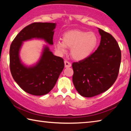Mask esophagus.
<instances>
[{"label":"esophagus","instance_id":"34e87169","mask_svg":"<svg viewBox=\"0 0 131 131\" xmlns=\"http://www.w3.org/2000/svg\"><path fill=\"white\" fill-rule=\"evenodd\" d=\"M64 63H65V68H70L71 67V66H72V64H71L69 62H68L67 61H65L64 62Z\"/></svg>","mask_w":131,"mask_h":131}]
</instances>
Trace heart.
Returning a JSON list of instances; mask_svg holds the SVG:
<instances>
[{"label":"heart","mask_w":131,"mask_h":131,"mask_svg":"<svg viewBox=\"0 0 131 131\" xmlns=\"http://www.w3.org/2000/svg\"><path fill=\"white\" fill-rule=\"evenodd\" d=\"M61 41L54 43L55 50L59 54L67 51V48H70V54L76 61L87 58L96 48L98 39L94 33L73 29L66 31L62 35Z\"/></svg>","instance_id":"obj_1"}]
</instances>
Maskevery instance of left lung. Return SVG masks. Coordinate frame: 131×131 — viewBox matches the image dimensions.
<instances>
[{"mask_svg":"<svg viewBox=\"0 0 131 131\" xmlns=\"http://www.w3.org/2000/svg\"><path fill=\"white\" fill-rule=\"evenodd\" d=\"M100 45L87 58L74 62L73 83L81 96L91 97L105 92L118 76L121 53L112 35L98 28Z\"/></svg>","mask_w":131,"mask_h":131,"instance_id":"1","label":"left lung"}]
</instances>
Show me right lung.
<instances>
[{"label":"right lung","mask_w":131,"mask_h":131,"mask_svg":"<svg viewBox=\"0 0 131 131\" xmlns=\"http://www.w3.org/2000/svg\"><path fill=\"white\" fill-rule=\"evenodd\" d=\"M56 23H35L24 28L13 41L10 48V68L15 81L24 91L40 96L48 94L56 84L64 68L63 59L55 56L48 46L44 45L39 61L34 65H25L19 52L23 42L41 39L53 44Z\"/></svg>","instance_id":"right-lung-1"}]
</instances>
